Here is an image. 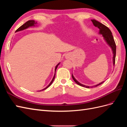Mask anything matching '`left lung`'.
<instances>
[{"label":"left lung","instance_id":"8db88e82","mask_svg":"<svg viewBox=\"0 0 127 127\" xmlns=\"http://www.w3.org/2000/svg\"><path fill=\"white\" fill-rule=\"evenodd\" d=\"M91 21H92V23H93V25L95 27H97V28L99 29V34H102V36L103 37L104 39L105 40V41H106L107 44L110 46L111 49H112V51L113 54V65L114 66L115 60H116V43H115V41L114 40V38H113V36L112 35V32H111L110 30L108 28H107V26H106L105 25L101 23L100 22L96 21L95 20H91ZM72 78L73 79H74V80L75 82V83L77 84L78 85L81 86H83V87H86V88H90V86H85V85H83V84H80L79 82H78L77 80L75 78L74 76H73L72 74ZM104 81H103V82H102L100 83H99L98 84H97V85H96L93 86L92 87H96V86H97L99 85H101V84H103L104 83Z\"/></svg>","mask_w":127,"mask_h":127}]
</instances>
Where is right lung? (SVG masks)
I'll return each mask as SVG.
<instances>
[{
	"label": "right lung",
	"instance_id": "1",
	"mask_svg": "<svg viewBox=\"0 0 127 127\" xmlns=\"http://www.w3.org/2000/svg\"><path fill=\"white\" fill-rule=\"evenodd\" d=\"M36 24H37V22H35V21H34V20H30V21H28V22H26L25 23H24L23 25H22L21 26H20V28H19L16 31V32H18V31H23V30H25V29H28V28H29V27H32V26H35V25H36ZM60 64V63H59L58 64L57 66H56V67H55V75H54V76H53V78H52V80H51V82H50V83L49 85L46 87L45 88H44V89H43V90H40V91H38V92H40V91H43V90H45V89H47V88H48L50 86L51 84H52V83H53V80H54V79H55V75H56V69H57V67H58V65Z\"/></svg>",
	"mask_w": 127,
	"mask_h": 127
}]
</instances>
